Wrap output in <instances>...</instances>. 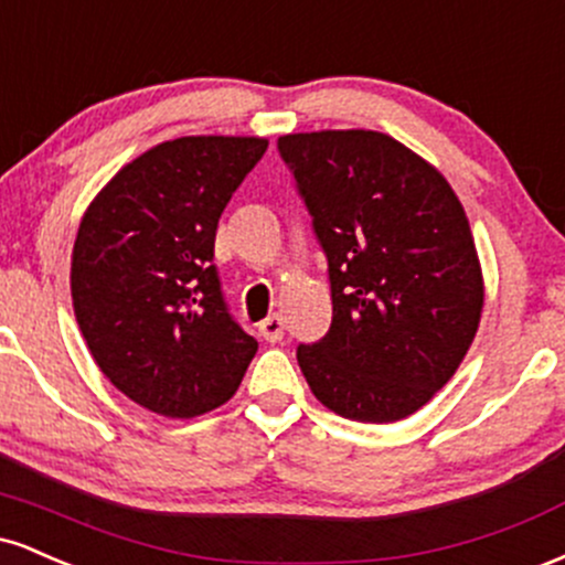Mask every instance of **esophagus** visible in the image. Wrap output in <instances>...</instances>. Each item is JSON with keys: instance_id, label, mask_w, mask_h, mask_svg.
Wrapping results in <instances>:
<instances>
[{"instance_id": "34e87169", "label": "esophagus", "mask_w": 565, "mask_h": 565, "mask_svg": "<svg viewBox=\"0 0 565 565\" xmlns=\"http://www.w3.org/2000/svg\"><path fill=\"white\" fill-rule=\"evenodd\" d=\"M260 334L268 342L284 340V319H281V316L274 313V316H268V319H265V321H260Z\"/></svg>"}]
</instances>
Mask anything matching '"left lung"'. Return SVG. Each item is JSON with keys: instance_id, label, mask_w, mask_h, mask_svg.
<instances>
[{"instance_id": "1", "label": "left lung", "mask_w": 565, "mask_h": 565, "mask_svg": "<svg viewBox=\"0 0 565 565\" xmlns=\"http://www.w3.org/2000/svg\"><path fill=\"white\" fill-rule=\"evenodd\" d=\"M329 263L332 327L297 348L310 391L355 423L423 408L462 364L483 310L476 242L436 167L391 135L278 138Z\"/></svg>"}]
</instances>
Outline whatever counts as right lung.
<instances>
[{"instance_id": "add662e5", "label": "right lung", "mask_w": 565, "mask_h": 565, "mask_svg": "<svg viewBox=\"0 0 565 565\" xmlns=\"http://www.w3.org/2000/svg\"><path fill=\"white\" fill-rule=\"evenodd\" d=\"M265 148L225 135L159 142L84 212L71 257L76 321L100 372L148 412H212L255 359L212 257L217 220Z\"/></svg>"}]
</instances>
